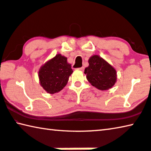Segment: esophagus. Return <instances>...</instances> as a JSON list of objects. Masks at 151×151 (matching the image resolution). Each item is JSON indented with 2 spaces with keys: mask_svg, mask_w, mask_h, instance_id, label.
Masks as SVG:
<instances>
[{
  "mask_svg": "<svg viewBox=\"0 0 151 151\" xmlns=\"http://www.w3.org/2000/svg\"><path fill=\"white\" fill-rule=\"evenodd\" d=\"M78 69H79V70H81V71H83V70H84V68H83V67H82V68H78Z\"/></svg>",
  "mask_w": 151,
  "mask_h": 151,
  "instance_id": "obj_1",
  "label": "esophagus"
}]
</instances>
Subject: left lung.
Returning a JSON list of instances; mask_svg holds the SVG:
<instances>
[{
  "instance_id": "obj_1",
  "label": "left lung",
  "mask_w": 151,
  "mask_h": 151,
  "mask_svg": "<svg viewBox=\"0 0 151 151\" xmlns=\"http://www.w3.org/2000/svg\"><path fill=\"white\" fill-rule=\"evenodd\" d=\"M89 65L84 73L88 82L101 90L112 88L117 80V72L109 63L99 55H93L88 60Z\"/></svg>"
}]
</instances>
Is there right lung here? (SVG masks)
<instances>
[{"label": "right lung", "mask_w": 151, "mask_h": 151, "mask_svg": "<svg viewBox=\"0 0 151 151\" xmlns=\"http://www.w3.org/2000/svg\"><path fill=\"white\" fill-rule=\"evenodd\" d=\"M67 59V57L58 54L39 69L40 83L48 93L59 92L68 83L73 70Z\"/></svg>", "instance_id": "1"}]
</instances>
